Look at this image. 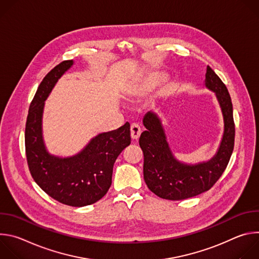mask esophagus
Masks as SVG:
<instances>
[{"label":"esophagus","mask_w":259,"mask_h":259,"mask_svg":"<svg viewBox=\"0 0 259 259\" xmlns=\"http://www.w3.org/2000/svg\"><path fill=\"white\" fill-rule=\"evenodd\" d=\"M130 130H131V138L133 140L138 139L139 136H140V133H141V129H140L139 125L136 124V123H132L131 127H130Z\"/></svg>","instance_id":"obj_1"}]
</instances>
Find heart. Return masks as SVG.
<instances>
[{"label":"heart","mask_w":259,"mask_h":259,"mask_svg":"<svg viewBox=\"0 0 259 259\" xmlns=\"http://www.w3.org/2000/svg\"><path fill=\"white\" fill-rule=\"evenodd\" d=\"M164 78H165V76L161 72H154L149 77H146L140 87V93H145V92L151 91L152 89L157 87L164 80Z\"/></svg>","instance_id":"b5f03b06"}]
</instances>
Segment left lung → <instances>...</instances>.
Listing matches in <instances>:
<instances>
[{
    "mask_svg": "<svg viewBox=\"0 0 259 259\" xmlns=\"http://www.w3.org/2000/svg\"><path fill=\"white\" fill-rule=\"evenodd\" d=\"M205 87L215 93L224 117V134L215 155L208 161L188 164L177 160L171 150L161 119L155 112L146 113V128L139 138L143 152V177L147 188L162 199L178 201L210 190L226 170L235 144L233 104L226 85L207 66Z\"/></svg>",
    "mask_w": 259,
    "mask_h": 259,
    "instance_id": "obj_1",
    "label": "left lung"
}]
</instances>
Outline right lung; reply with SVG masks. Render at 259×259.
I'll return each mask as SVG.
<instances>
[{"mask_svg": "<svg viewBox=\"0 0 259 259\" xmlns=\"http://www.w3.org/2000/svg\"><path fill=\"white\" fill-rule=\"evenodd\" d=\"M73 65L65 60L56 65L41 82L29 105L25 125V153L36 184L54 200L72 207L99 201L112 186L114 164L131 143L130 124L93 137L71 157L51 155L43 138L45 101L58 80Z\"/></svg>", "mask_w": 259, "mask_h": 259, "instance_id": "1", "label": "right lung"}]
</instances>
